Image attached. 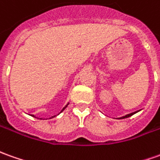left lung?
I'll list each match as a JSON object with an SVG mask.
<instances>
[{
  "label": "left lung",
  "instance_id": "left-lung-1",
  "mask_svg": "<svg viewBox=\"0 0 160 160\" xmlns=\"http://www.w3.org/2000/svg\"><path fill=\"white\" fill-rule=\"evenodd\" d=\"M138 111H140V110H138V111H135V112H133V113H130V114H128V115H126V116H124V117H120L119 119H123V118H127V117H131V116H133L134 114H136V113H138Z\"/></svg>",
  "mask_w": 160,
  "mask_h": 160
}]
</instances>
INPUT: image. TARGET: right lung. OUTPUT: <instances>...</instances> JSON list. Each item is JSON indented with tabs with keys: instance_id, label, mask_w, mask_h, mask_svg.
Instances as JSON below:
<instances>
[{
	"instance_id": "1",
	"label": "right lung",
	"mask_w": 160,
	"mask_h": 160,
	"mask_svg": "<svg viewBox=\"0 0 160 160\" xmlns=\"http://www.w3.org/2000/svg\"><path fill=\"white\" fill-rule=\"evenodd\" d=\"M68 104H69V103H67V104H66V106H65V107H64V108H62V110H61V111L59 112V113H58V115H59V114H60V113H61V112L64 111V109H65V108H66L67 107V106H68ZM58 115H55V116H53V117H51V118H53V117H57ZM32 117H35V116H33V115H32ZM38 119H41V118H38Z\"/></svg>"
}]
</instances>
